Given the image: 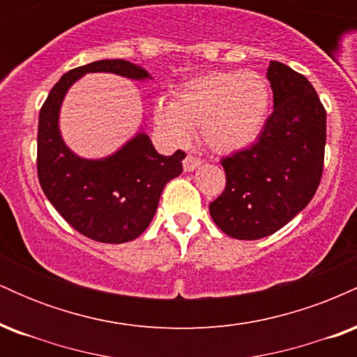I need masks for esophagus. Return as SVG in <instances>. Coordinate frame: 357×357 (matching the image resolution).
<instances>
[{
  "mask_svg": "<svg viewBox=\"0 0 357 357\" xmlns=\"http://www.w3.org/2000/svg\"><path fill=\"white\" fill-rule=\"evenodd\" d=\"M199 166H202V159L196 158V155L188 154L186 158H184L183 167H184V171H188V173H191V171H195L196 167H199Z\"/></svg>",
  "mask_w": 357,
  "mask_h": 357,
  "instance_id": "obj_1",
  "label": "esophagus"
}]
</instances>
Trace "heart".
I'll use <instances>...</instances> for the list:
<instances>
[{"instance_id":"obj_1","label":"heart","mask_w":357,"mask_h":357,"mask_svg":"<svg viewBox=\"0 0 357 357\" xmlns=\"http://www.w3.org/2000/svg\"><path fill=\"white\" fill-rule=\"evenodd\" d=\"M270 87L258 72H213L176 90L173 104L158 102L154 122L174 144L190 141L195 127L216 153H236L257 141L267 122Z\"/></svg>"}]
</instances>
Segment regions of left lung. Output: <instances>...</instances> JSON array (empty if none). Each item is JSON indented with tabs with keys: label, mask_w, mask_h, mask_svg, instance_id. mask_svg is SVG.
Returning <instances> with one entry per match:
<instances>
[{
	"label": "left lung",
	"mask_w": 357,
	"mask_h": 357,
	"mask_svg": "<svg viewBox=\"0 0 357 357\" xmlns=\"http://www.w3.org/2000/svg\"><path fill=\"white\" fill-rule=\"evenodd\" d=\"M267 79L273 112L257 142L221 159L227 186L210 215L236 240L272 235L309 204L322 178L326 109L312 84L280 61Z\"/></svg>",
	"instance_id": "left-lung-1"
}]
</instances>
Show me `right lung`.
I'll list each match as a JSON object with an SVG mask.
<instances>
[{
	"label": "right lung",
	"instance_id": "add662e5",
	"mask_svg": "<svg viewBox=\"0 0 357 357\" xmlns=\"http://www.w3.org/2000/svg\"><path fill=\"white\" fill-rule=\"evenodd\" d=\"M93 72L151 79L146 68L119 59L92 61L65 73L40 110L38 181L53 208L82 235L100 243H126L149 227L165 186L183 173L186 154H159L142 130L107 158L85 159L72 153L60 134L61 102L80 77Z\"/></svg>",
	"mask_w": 357,
	"mask_h": 357
}]
</instances>
